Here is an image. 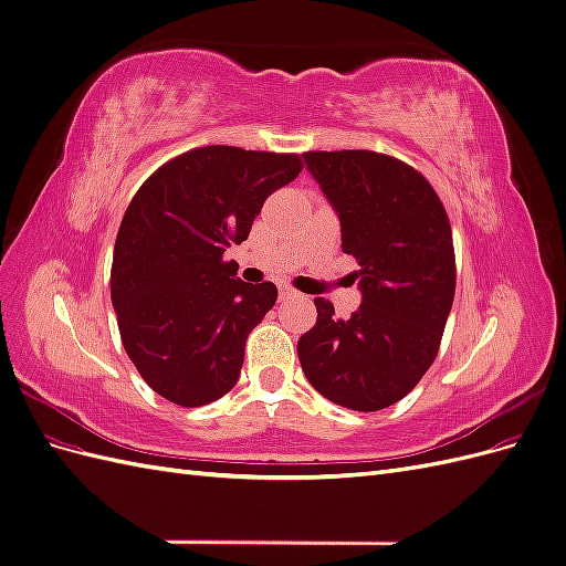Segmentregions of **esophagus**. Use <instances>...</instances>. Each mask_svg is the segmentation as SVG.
<instances>
[{"instance_id": "obj_1", "label": "esophagus", "mask_w": 566, "mask_h": 566, "mask_svg": "<svg viewBox=\"0 0 566 566\" xmlns=\"http://www.w3.org/2000/svg\"><path fill=\"white\" fill-rule=\"evenodd\" d=\"M295 297H300V293H295L293 287H287V285L281 287V300H283V302H285V300H295Z\"/></svg>"}]
</instances>
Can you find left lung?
I'll use <instances>...</instances> for the list:
<instances>
[{
    "label": "left lung",
    "mask_w": 566,
    "mask_h": 566,
    "mask_svg": "<svg viewBox=\"0 0 566 566\" xmlns=\"http://www.w3.org/2000/svg\"><path fill=\"white\" fill-rule=\"evenodd\" d=\"M354 254L361 304L349 318L316 297L300 364L325 399L380 410L413 389L439 352L455 293L449 217L434 188L406 163L373 150L304 153Z\"/></svg>",
    "instance_id": "1"
}]
</instances>
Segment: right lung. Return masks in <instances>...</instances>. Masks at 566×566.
I'll return each instance as SVG.
<instances>
[{"label": "right lung", "instance_id": "right-lung-1", "mask_svg": "<svg viewBox=\"0 0 566 566\" xmlns=\"http://www.w3.org/2000/svg\"><path fill=\"white\" fill-rule=\"evenodd\" d=\"M300 172L297 156L205 146L163 165L132 198L111 300L127 356L163 399L196 408L238 382L248 335L279 290L241 281L224 254Z\"/></svg>", "mask_w": 566, "mask_h": 566}]
</instances>
